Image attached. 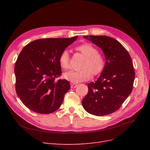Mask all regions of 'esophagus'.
Here are the masks:
<instances>
[{
    "label": "esophagus",
    "mask_w": 150,
    "mask_h": 150,
    "mask_svg": "<svg viewBox=\"0 0 150 150\" xmlns=\"http://www.w3.org/2000/svg\"><path fill=\"white\" fill-rule=\"evenodd\" d=\"M77 86H78V84H77L71 83V88H75L76 87H77Z\"/></svg>",
    "instance_id": "1"
}]
</instances>
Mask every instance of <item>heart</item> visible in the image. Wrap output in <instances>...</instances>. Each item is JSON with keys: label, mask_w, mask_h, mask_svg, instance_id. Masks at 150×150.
Listing matches in <instances>:
<instances>
[{"label": "heart", "mask_w": 150, "mask_h": 150, "mask_svg": "<svg viewBox=\"0 0 150 150\" xmlns=\"http://www.w3.org/2000/svg\"><path fill=\"white\" fill-rule=\"evenodd\" d=\"M86 57L82 64L83 69L79 71L71 70L64 74V78L72 83H78L88 81L93 75H98L105 67V59L102 54L98 53V49L89 43H84L76 47ZM60 66L62 69H67L69 67L70 56L67 50H64L59 58Z\"/></svg>", "instance_id": "obj_1"}]
</instances>
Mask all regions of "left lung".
<instances>
[{
  "label": "left lung",
  "mask_w": 150,
  "mask_h": 150,
  "mask_svg": "<svg viewBox=\"0 0 150 150\" xmlns=\"http://www.w3.org/2000/svg\"><path fill=\"white\" fill-rule=\"evenodd\" d=\"M103 51L105 67L94 83L88 84L82 101L84 110L101 116L119 110L133 89L135 73L128 52L117 40L106 35H85Z\"/></svg>",
  "instance_id": "obj_1"
}]
</instances>
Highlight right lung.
Wrapping results in <instances>:
<instances>
[{"label":"right lung","mask_w":150,"mask_h":150,"mask_svg":"<svg viewBox=\"0 0 150 150\" xmlns=\"http://www.w3.org/2000/svg\"><path fill=\"white\" fill-rule=\"evenodd\" d=\"M78 37L38 39L22 49L14 67L16 90L31 111L49 114L60 108L71 86L66 79L55 80L61 74L59 58Z\"/></svg>","instance_id":"add662e5"}]
</instances>
